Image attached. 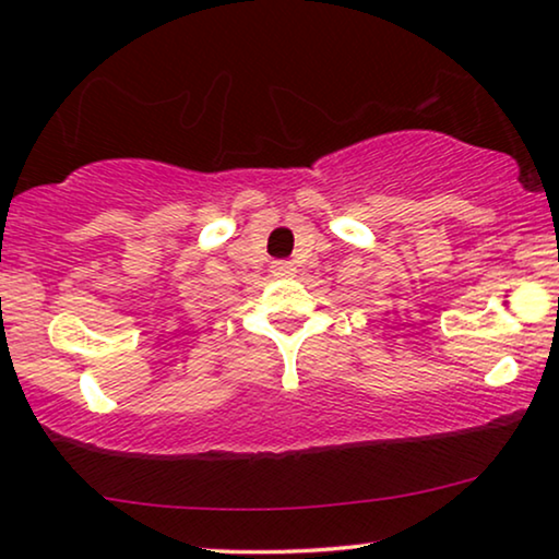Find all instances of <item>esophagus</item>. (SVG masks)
Returning <instances> with one entry per match:
<instances>
[{"mask_svg":"<svg viewBox=\"0 0 559 559\" xmlns=\"http://www.w3.org/2000/svg\"><path fill=\"white\" fill-rule=\"evenodd\" d=\"M272 272H274V277H293L295 266H293V262H272Z\"/></svg>","mask_w":559,"mask_h":559,"instance_id":"34e87169","label":"esophagus"}]
</instances>
